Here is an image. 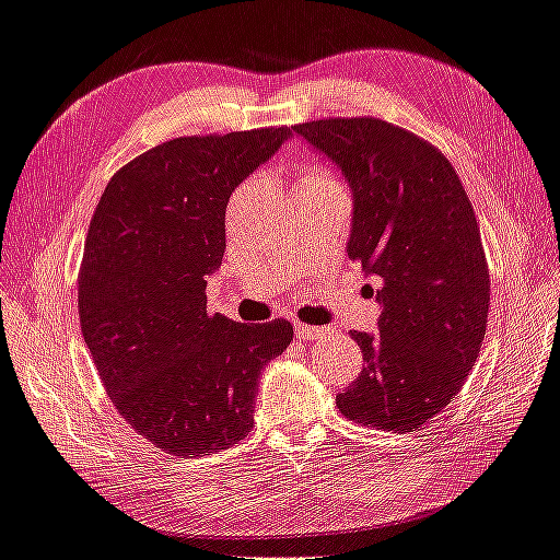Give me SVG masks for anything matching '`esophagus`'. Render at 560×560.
<instances>
[{"label": "esophagus", "instance_id": "obj_1", "mask_svg": "<svg viewBox=\"0 0 560 560\" xmlns=\"http://www.w3.org/2000/svg\"><path fill=\"white\" fill-rule=\"evenodd\" d=\"M296 336L300 340H318L328 334V328H318V326H310V324H294Z\"/></svg>", "mask_w": 560, "mask_h": 560}]
</instances>
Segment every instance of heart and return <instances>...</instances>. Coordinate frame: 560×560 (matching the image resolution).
I'll list each match as a JSON object with an SVG mask.
<instances>
[{
  "mask_svg": "<svg viewBox=\"0 0 560 560\" xmlns=\"http://www.w3.org/2000/svg\"><path fill=\"white\" fill-rule=\"evenodd\" d=\"M300 180H326V176L322 174V171L312 168V171H306V174H304Z\"/></svg>",
  "mask_w": 560,
  "mask_h": 560,
  "instance_id": "heart-1",
  "label": "heart"
}]
</instances>
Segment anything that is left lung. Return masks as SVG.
<instances>
[{"instance_id": "left-lung-1", "label": "left lung", "mask_w": 560, "mask_h": 560, "mask_svg": "<svg viewBox=\"0 0 560 560\" xmlns=\"http://www.w3.org/2000/svg\"><path fill=\"white\" fill-rule=\"evenodd\" d=\"M292 130L346 176L348 258L382 282L380 334H350L368 364L336 404L362 425L413 432L459 394L486 336L490 280L469 196L438 147L386 120Z\"/></svg>"}]
</instances>
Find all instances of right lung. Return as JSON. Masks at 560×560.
<instances>
[{"mask_svg":"<svg viewBox=\"0 0 560 560\" xmlns=\"http://www.w3.org/2000/svg\"><path fill=\"white\" fill-rule=\"evenodd\" d=\"M290 128L176 137L125 164L91 217L79 268V322L118 413L174 456H205L254 428L258 374L292 324L208 314L238 184Z\"/></svg>","mask_w":560,"mask_h":560,"instance_id":"right-lung-1","label":"right lung"}]
</instances>
